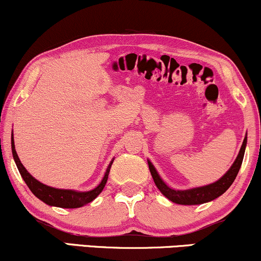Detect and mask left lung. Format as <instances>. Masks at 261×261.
<instances>
[{"mask_svg": "<svg viewBox=\"0 0 261 261\" xmlns=\"http://www.w3.org/2000/svg\"><path fill=\"white\" fill-rule=\"evenodd\" d=\"M246 144H247V137L244 138L242 146H241L240 153L237 156L236 161L233 162V165L231 168L227 170V173L225 174L223 178L218 180V181L213 182V184L202 186V188H196L191 190H173L167 186L165 182L162 181V179L160 178L159 173L156 172V169L153 168V166L149 163V169L151 172V175H152L153 181L161 192L166 196L167 198L170 199L172 202L178 204H201L205 203V202L213 201L217 197H219L226 191L227 189L232 185V182L236 179L237 174H239V170L241 168V165H242L243 156H244V150H246Z\"/></svg>", "mask_w": 261, "mask_h": 261, "instance_id": "1", "label": "left lung"}]
</instances>
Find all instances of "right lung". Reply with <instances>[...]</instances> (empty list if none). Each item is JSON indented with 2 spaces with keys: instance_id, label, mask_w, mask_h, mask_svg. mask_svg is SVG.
I'll return each mask as SVG.
<instances>
[{
  "instance_id": "obj_1",
  "label": "right lung",
  "mask_w": 261,
  "mask_h": 261,
  "mask_svg": "<svg viewBox=\"0 0 261 261\" xmlns=\"http://www.w3.org/2000/svg\"><path fill=\"white\" fill-rule=\"evenodd\" d=\"M12 152H13V157H14L15 163H17V167L19 169V173L24 179V181L27 182V185L29 186V189L31 190V192L36 196L37 198H40L41 201H43L44 203L49 204V205H56V207H60V208H79L82 207L89 202H92L96 196H98L104 189V186L108 181L109 178V173H110V168L112 162L110 163V166L108 167L106 169V173L102 178L101 182L96 186L95 189H93L92 191H87V192H77V191H72V190H60V189H54L50 188V186H47L42 182L38 181L32 176L30 173L25 169V167L21 165L20 160L17 155V151H15L14 147V140H13V134H12Z\"/></svg>"
}]
</instances>
